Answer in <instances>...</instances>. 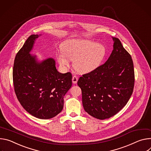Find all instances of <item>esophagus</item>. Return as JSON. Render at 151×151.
I'll return each instance as SVG.
<instances>
[{"mask_svg":"<svg viewBox=\"0 0 151 151\" xmlns=\"http://www.w3.org/2000/svg\"><path fill=\"white\" fill-rule=\"evenodd\" d=\"M72 81H73V83H74V84H76V83H77V81H78V78L77 77V76H74L73 77Z\"/></svg>","mask_w":151,"mask_h":151,"instance_id":"obj_1","label":"esophagus"}]
</instances>
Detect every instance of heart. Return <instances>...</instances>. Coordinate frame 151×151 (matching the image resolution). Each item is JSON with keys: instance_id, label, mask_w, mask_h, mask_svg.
I'll use <instances>...</instances> for the list:
<instances>
[{"instance_id": "heart-1", "label": "heart", "mask_w": 151, "mask_h": 151, "mask_svg": "<svg viewBox=\"0 0 151 151\" xmlns=\"http://www.w3.org/2000/svg\"><path fill=\"white\" fill-rule=\"evenodd\" d=\"M62 52L57 59L62 68L70 66V60H73L74 68L81 73H88L100 65L106 53V47L101 43L83 39H71L66 41L62 46Z\"/></svg>"}]
</instances>
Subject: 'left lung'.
I'll use <instances>...</instances> for the list:
<instances>
[{
  "label": "left lung",
  "mask_w": 151,
  "mask_h": 151,
  "mask_svg": "<svg viewBox=\"0 0 151 151\" xmlns=\"http://www.w3.org/2000/svg\"><path fill=\"white\" fill-rule=\"evenodd\" d=\"M112 39L113 50L107 60L77 82L85 110L101 120L115 115L127 104L134 85L131 56L118 38Z\"/></svg>",
  "instance_id": "8db88e82"
}]
</instances>
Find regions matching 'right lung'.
<instances>
[{
    "label": "right lung",
    "instance_id": "obj_1",
    "mask_svg": "<svg viewBox=\"0 0 151 151\" xmlns=\"http://www.w3.org/2000/svg\"><path fill=\"white\" fill-rule=\"evenodd\" d=\"M41 35H30L17 53L13 82L23 107L37 118L48 119L62 110L63 97L72 86V75L58 71L53 58L39 60L37 55L30 53Z\"/></svg>",
    "mask_w": 151,
    "mask_h": 151
}]
</instances>
